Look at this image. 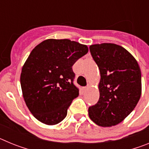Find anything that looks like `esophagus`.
Returning a JSON list of instances; mask_svg holds the SVG:
<instances>
[{"label":"esophagus","mask_w":149,"mask_h":149,"mask_svg":"<svg viewBox=\"0 0 149 149\" xmlns=\"http://www.w3.org/2000/svg\"><path fill=\"white\" fill-rule=\"evenodd\" d=\"M89 88H90V85H89V84H88L87 86H85V87H84V91H87L88 89H89Z\"/></svg>","instance_id":"34e87169"}]
</instances>
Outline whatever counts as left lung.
I'll return each mask as SVG.
<instances>
[{"label": "left lung", "mask_w": 149, "mask_h": 149, "mask_svg": "<svg viewBox=\"0 0 149 149\" xmlns=\"http://www.w3.org/2000/svg\"><path fill=\"white\" fill-rule=\"evenodd\" d=\"M89 51L101 74L99 100L89 107V118L101 127H111L122 122L137 104L142 93L140 68L118 45H93Z\"/></svg>", "instance_id": "left-lung-1"}]
</instances>
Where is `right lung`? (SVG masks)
<instances>
[{
	"label": "right lung",
	"instance_id": "obj_1",
	"mask_svg": "<svg viewBox=\"0 0 149 149\" xmlns=\"http://www.w3.org/2000/svg\"><path fill=\"white\" fill-rule=\"evenodd\" d=\"M87 52L85 45L54 39L43 41L31 51L22 67L21 86L26 105L39 122L54 125L65 119L79 95L72 65Z\"/></svg>",
	"mask_w": 149,
	"mask_h": 149
}]
</instances>
